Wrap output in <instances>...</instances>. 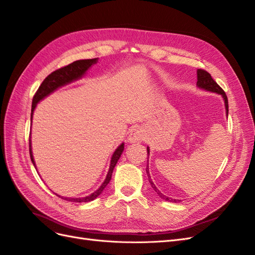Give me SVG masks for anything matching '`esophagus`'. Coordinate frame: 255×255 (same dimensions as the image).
Wrapping results in <instances>:
<instances>
[{
    "instance_id": "1",
    "label": "esophagus",
    "mask_w": 255,
    "mask_h": 255,
    "mask_svg": "<svg viewBox=\"0 0 255 255\" xmlns=\"http://www.w3.org/2000/svg\"><path fill=\"white\" fill-rule=\"evenodd\" d=\"M143 138H144V134H143L142 128L139 127H136L130 130V133L128 137V142H139L143 140Z\"/></svg>"
}]
</instances>
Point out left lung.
<instances>
[{
	"label": "left lung",
	"mask_w": 255,
	"mask_h": 255,
	"mask_svg": "<svg viewBox=\"0 0 255 255\" xmlns=\"http://www.w3.org/2000/svg\"><path fill=\"white\" fill-rule=\"evenodd\" d=\"M197 87L200 88V89H203V90H206V91H210V92H213V94H217V95H220L223 99V101H225V107H226V115L228 116L229 115V103H228V98L225 94V91H223L221 89V87L219 86V85L216 83L213 78L211 76V74L206 72L205 70H202V69H198L197 70ZM146 152H148V154L150 155V148L149 146H146ZM149 155H148V159H149ZM146 174H148V179H149V182L151 184V186L153 188V190L156 192V194L159 196V198H161L163 200H165V201H169V202H180L181 200H176V199H172V198H169L167 196H165L164 194H161V192L157 189V187L154 185L152 179H151V175H150V172H149V164H146Z\"/></svg>",
	"instance_id": "obj_1"
}]
</instances>
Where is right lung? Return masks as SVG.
Returning <instances> with one entry per match:
<instances>
[{"label": "right lung", "instance_id": "obj_1", "mask_svg": "<svg viewBox=\"0 0 255 255\" xmlns=\"http://www.w3.org/2000/svg\"><path fill=\"white\" fill-rule=\"evenodd\" d=\"M99 58H94V59H80V60H75L73 61L72 64L68 65L64 68H60L58 70L52 72L50 75H48L47 78L44 79V81L42 82V84L38 88L37 92L35 94L34 98H33V103H32V114H30V122H33V115H34V111L36 110L37 104L39 103L40 101L44 98H47L48 96H50L51 94H53L54 91L57 90L60 87H64L68 84H71L75 81L81 80L83 76L86 74V72L88 71V69L94 66L95 64L98 63ZM125 150V142H122L117 149L115 150V152L113 153L112 158H111V164H110V168H109V172L106 174V177L104 182L101 184L96 191L92 192V194L86 196V197H82V198H71V197H61L57 194H55L56 196L60 197L61 199L66 200V201H71V202H90L92 200H95L96 198H98L100 195L102 194V191L104 190V188L107 186V184L110 183L111 179H112V173L114 168L116 166V164L118 163V159L120 158L121 154ZM29 155H30V160H32L33 165L35 166L36 170L37 167L35 164L34 160V156H33V151H32V140H30V136H29Z\"/></svg>", "mask_w": 255, "mask_h": 255}]
</instances>
